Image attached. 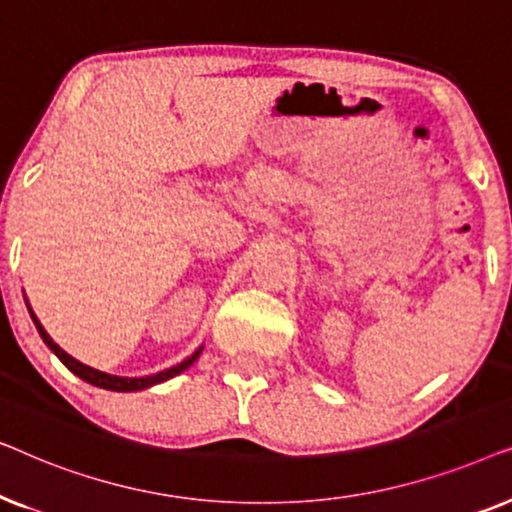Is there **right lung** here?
I'll use <instances>...</instances> for the list:
<instances>
[{"mask_svg": "<svg viewBox=\"0 0 512 512\" xmlns=\"http://www.w3.org/2000/svg\"><path fill=\"white\" fill-rule=\"evenodd\" d=\"M27 307H30V305H27ZM30 314H32V321H34V326H37L39 335H41V338H44L46 345L51 347V352H55V356H58V359H60L62 363H65V366H67L69 370H72L74 375H79L81 380H86L88 384H95V387H102V389H109V391H139V389L153 387V384H158V382L170 380V377L179 375L181 370H186L188 366H193V361L198 359L200 352H202V347H200L198 352H195L193 356H188L186 361H181L179 366L167 368V370H163V373L146 375V377H118V375L100 373V370H95V368H90V366H83L81 361L72 359V356H69V354L65 352V349H60L58 345H55V342L51 340V335H48V333L44 331V326H41V324H39V319L34 317V312H32V310H30Z\"/></svg>", "mask_w": 512, "mask_h": 512, "instance_id": "obj_1", "label": "right lung"}]
</instances>
